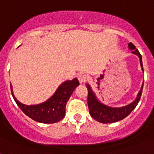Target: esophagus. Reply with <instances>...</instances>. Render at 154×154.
<instances>
[{"mask_svg": "<svg viewBox=\"0 0 154 154\" xmlns=\"http://www.w3.org/2000/svg\"><path fill=\"white\" fill-rule=\"evenodd\" d=\"M88 79H89V77L86 74H80L78 76V81H79L81 84H83L85 82H86Z\"/></svg>", "mask_w": 154, "mask_h": 154, "instance_id": "obj_1", "label": "esophagus"}]
</instances>
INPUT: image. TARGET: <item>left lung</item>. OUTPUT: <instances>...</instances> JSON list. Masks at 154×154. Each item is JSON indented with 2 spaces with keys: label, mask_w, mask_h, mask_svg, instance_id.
I'll return each instance as SVG.
<instances>
[{
  "label": "left lung",
  "mask_w": 154,
  "mask_h": 154,
  "mask_svg": "<svg viewBox=\"0 0 154 154\" xmlns=\"http://www.w3.org/2000/svg\"><path fill=\"white\" fill-rule=\"evenodd\" d=\"M129 49L132 50V53L135 54L139 57L140 65L141 66V69L144 72L143 65H142V60L141 55L139 51L132 43L129 44ZM144 82L142 83L140 91L137 94L136 99L130 104L122 107H111L109 105L101 103L97 97L96 94L94 92L92 87L89 84H86L87 89H88V106H89V113L93 118L101 122V123H113V122H119L121 120L124 119L135 109L138 104L140 98H141L142 89H143Z\"/></svg>",
  "instance_id": "1"
}]
</instances>
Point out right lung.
<instances>
[{"label": "right lung", "instance_id": "1", "mask_svg": "<svg viewBox=\"0 0 154 154\" xmlns=\"http://www.w3.org/2000/svg\"><path fill=\"white\" fill-rule=\"evenodd\" d=\"M78 85L79 82L77 78L72 81H65L59 85L53 96L47 101L31 105H25L18 101L13 94V86L10 85V87L14 101L25 114L37 122L51 124L59 122L65 117L66 103Z\"/></svg>", "mask_w": 154, "mask_h": 154}]
</instances>
